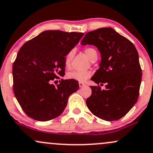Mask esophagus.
Listing matches in <instances>:
<instances>
[{
    "mask_svg": "<svg viewBox=\"0 0 153 153\" xmlns=\"http://www.w3.org/2000/svg\"><path fill=\"white\" fill-rule=\"evenodd\" d=\"M85 84L84 83H83V82H79V87L80 88H82V87L85 86Z\"/></svg>",
    "mask_w": 153,
    "mask_h": 153,
    "instance_id": "34e87169",
    "label": "esophagus"
}]
</instances>
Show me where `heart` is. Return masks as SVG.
I'll use <instances>...</instances> for the list:
<instances>
[{"mask_svg":"<svg viewBox=\"0 0 153 153\" xmlns=\"http://www.w3.org/2000/svg\"><path fill=\"white\" fill-rule=\"evenodd\" d=\"M85 53L86 56L91 60L94 56H97V52L94 48L88 47L85 49ZM73 55V51H70L65 55V59H64V64L66 68H70V64H71V59ZM91 75V73L88 70L85 71H80V70H73V71L69 72L67 74V77L69 79H73L78 81L83 82L85 80L88 79V78Z\"/></svg>","mask_w":153,"mask_h":153,"instance_id":"1","label":"heart"}]
</instances>
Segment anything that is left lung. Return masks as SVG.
Instances as JSON below:
<instances>
[{
  "label": "left lung",
  "mask_w": 153,
  "mask_h": 153,
  "mask_svg": "<svg viewBox=\"0 0 153 153\" xmlns=\"http://www.w3.org/2000/svg\"><path fill=\"white\" fill-rule=\"evenodd\" d=\"M82 45H94L101 53L100 69L91 80L92 93L85 101L95 116L107 121L117 120L126 115L138 100L142 69L134 45L112 28L103 27L88 32Z\"/></svg>",
  "instance_id": "left-lung-1"
}]
</instances>
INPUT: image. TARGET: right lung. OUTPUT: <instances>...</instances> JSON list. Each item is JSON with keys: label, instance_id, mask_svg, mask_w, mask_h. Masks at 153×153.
I'll list each match as a JSON object with an SVG mask.
<instances>
[{"label": "right lung", "instance_id": "right-lung-1", "mask_svg": "<svg viewBox=\"0 0 153 153\" xmlns=\"http://www.w3.org/2000/svg\"><path fill=\"white\" fill-rule=\"evenodd\" d=\"M83 36L82 33L46 30L20 48L13 64V90L28 117L47 121L59 116L70 94L79 89L77 80L52 81L65 75L64 59ZM56 81V80H55Z\"/></svg>", "mask_w": 153, "mask_h": 153}]
</instances>
